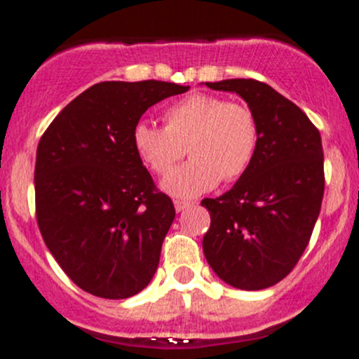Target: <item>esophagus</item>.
I'll list each match as a JSON object with an SVG mask.
<instances>
[{
  "label": "esophagus",
  "mask_w": 359,
  "mask_h": 359,
  "mask_svg": "<svg viewBox=\"0 0 359 359\" xmlns=\"http://www.w3.org/2000/svg\"><path fill=\"white\" fill-rule=\"evenodd\" d=\"M173 205H175V210H177V212H182V210L189 208V206L193 205V201H186V200H175V201H173Z\"/></svg>",
  "instance_id": "esophagus-1"
}]
</instances>
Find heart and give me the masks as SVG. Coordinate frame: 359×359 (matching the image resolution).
<instances>
[{
  "mask_svg": "<svg viewBox=\"0 0 359 359\" xmlns=\"http://www.w3.org/2000/svg\"><path fill=\"white\" fill-rule=\"evenodd\" d=\"M163 123L137 121L132 146L156 175H166L187 151L189 161L163 180V189L173 196L193 198L219 180L234 182L247 173L259 151V119L247 104L191 93L166 107Z\"/></svg>",
  "mask_w": 359,
  "mask_h": 359,
  "instance_id": "1",
  "label": "heart"
}]
</instances>
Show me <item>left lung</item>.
<instances>
[{"label":"left lung","instance_id":"1","mask_svg":"<svg viewBox=\"0 0 359 359\" xmlns=\"http://www.w3.org/2000/svg\"><path fill=\"white\" fill-rule=\"evenodd\" d=\"M206 86L247 100L260 144L233 189L201 201L212 219L203 252L227 285L262 290L290 274L311 240L325 193L321 137L306 112L266 83L224 79Z\"/></svg>","mask_w":359,"mask_h":359}]
</instances>
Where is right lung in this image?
Returning <instances> with one entry per match:
<instances>
[{
  "instance_id": "1",
  "label": "right lung",
  "mask_w": 359,
  "mask_h": 359,
  "mask_svg": "<svg viewBox=\"0 0 359 359\" xmlns=\"http://www.w3.org/2000/svg\"><path fill=\"white\" fill-rule=\"evenodd\" d=\"M189 86L102 81L69 102L36 151V219L52 255L81 290L128 299L149 285L175 219L170 196L132 146L151 106Z\"/></svg>"
}]
</instances>
